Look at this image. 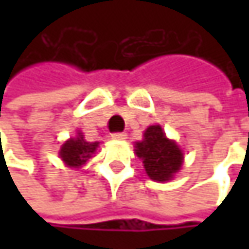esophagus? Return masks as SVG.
I'll list each match as a JSON object with an SVG mask.
<instances>
[{
  "mask_svg": "<svg viewBox=\"0 0 249 249\" xmlns=\"http://www.w3.org/2000/svg\"><path fill=\"white\" fill-rule=\"evenodd\" d=\"M112 138L114 140H125L126 138V134L125 132H114L112 134Z\"/></svg>",
  "mask_w": 249,
  "mask_h": 249,
  "instance_id": "1",
  "label": "esophagus"
}]
</instances>
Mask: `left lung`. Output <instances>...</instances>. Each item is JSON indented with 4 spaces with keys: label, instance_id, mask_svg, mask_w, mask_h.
I'll use <instances>...</instances> for the list:
<instances>
[{
    "label": "left lung",
    "instance_id": "8db88e82",
    "mask_svg": "<svg viewBox=\"0 0 249 249\" xmlns=\"http://www.w3.org/2000/svg\"><path fill=\"white\" fill-rule=\"evenodd\" d=\"M135 153L142 160L150 178L167 181L180 170L183 153L170 141L160 125H151L144 132V140L135 144Z\"/></svg>",
    "mask_w": 249,
    "mask_h": 249
}]
</instances>
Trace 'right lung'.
Returning a JSON list of instances; mask_svg holds the SVG:
<instances>
[{"label": "right lung", "mask_w": 249, "mask_h": 249, "mask_svg": "<svg viewBox=\"0 0 249 249\" xmlns=\"http://www.w3.org/2000/svg\"><path fill=\"white\" fill-rule=\"evenodd\" d=\"M99 142H89L86 141L82 134H79L76 138H71L69 141H66L62 148H60V157L62 160L71 166V167H79L82 164H85L92 154L95 153L96 147Z\"/></svg>", "instance_id": "right-lung-1"}]
</instances>
